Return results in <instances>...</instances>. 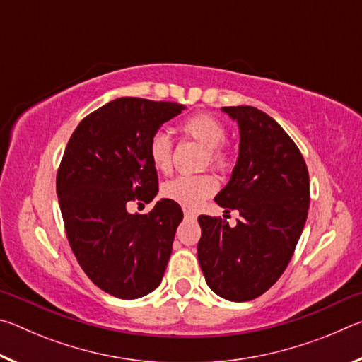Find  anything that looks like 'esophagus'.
<instances>
[{"mask_svg": "<svg viewBox=\"0 0 362 362\" xmlns=\"http://www.w3.org/2000/svg\"><path fill=\"white\" fill-rule=\"evenodd\" d=\"M183 216H185L187 220H194L196 218V214L189 209H183Z\"/></svg>", "mask_w": 362, "mask_h": 362, "instance_id": "esophagus-1", "label": "esophagus"}]
</instances>
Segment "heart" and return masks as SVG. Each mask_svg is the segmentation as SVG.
<instances>
[{
  "mask_svg": "<svg viewBox=\"0 0 362 362\" xmlns=\"http://www.w3.org/2000/svg\"><path fill=\"white\" fill-rule=\"evenodd\" d=\"M180 131L185 137L206 146L203 166H212L226 174L233 166V156L225 145L226 126L217 116L209 113H196L180 122ZM148 156L158 173L168 174L174 163V142L168 132L156 131L148 140ZM218 188V180L211 173L179 175L161 187L164 199L173 201L183 207H198Z\"/></svg>",
  "mask_w": 362,
  "mask_h": 362,
  "instance_id": "1",
  "label": "heart"
}]
</instances>
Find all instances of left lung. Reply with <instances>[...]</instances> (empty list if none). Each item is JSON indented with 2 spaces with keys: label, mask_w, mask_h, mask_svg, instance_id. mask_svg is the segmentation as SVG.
Masks as SVG:
<instances>
[{
  "label": "left lung",
  "mask_w": 362,
  "mask_h": 362,
  "mask_svg": "<svg viewBox=\"0 0 362 362\" xmlns=\"http://www.w3.org/2000/svg\"><path fill=\"white\" fill-rule=\"evenodd\" d=\"M240 126V156L216 196L236 226L199 216L198 260L207 286L231 302L267 292L289 265L310 207V177L296 142L272 116L249 107H223Z\"/></svg>",
  "instance_id": "1"
}]
</instances>
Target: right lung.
<instances>
[{
  "label": "right lung",
  "instance_id": "right-lung-1",
  "mask_svg": "<svg viewBox=\"0 0 362 362\" xmlns=\"http://www.w3.org/2000/svg\"><path fill=\"white\" fill-rule=\"evenodd\" d=\"M183 110L121 97L86 116L66 144L56 180L66 238L88 278L113 297H144L166 272L180 206L161 199L144 216L126 206L156 196L148 140Z\"/></svg>",
  "mask_w": 362,
  "mask_h": 362
}]
</instances>
